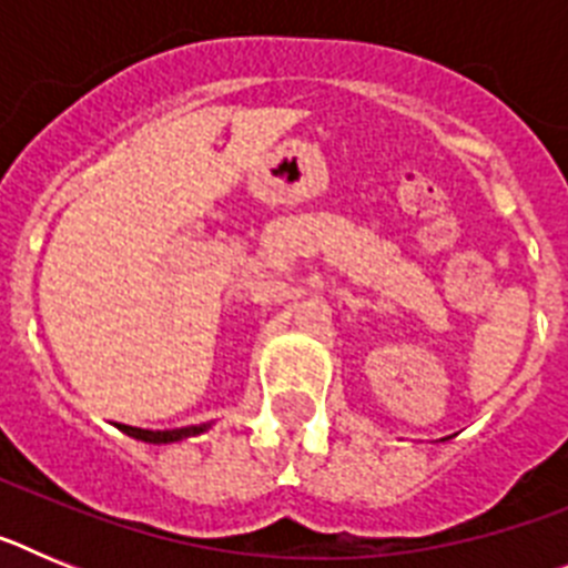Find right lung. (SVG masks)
I'll return each instance as SVG.
<instances>
[{
	"label": "right lung",
	"mask_w": 568,
	"mask_h": 568,
	"mask_svg": "<svg viewBox=\"0 0 568 568\" xmlns=\"http://www.w3.org/2000/svg\"><path fill=\"white\" fill-rule=\"evenodd\" d=\"M122 433H128L130 438H139V440H148V444H173V440H182L190 438V435H199L207 429V424L202 426H182V429H164V433H153V429H139V426H128V424H119Z\"/></svg>",
	"instance_id": "1"
}]
</instances>
